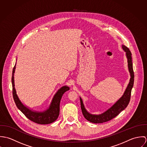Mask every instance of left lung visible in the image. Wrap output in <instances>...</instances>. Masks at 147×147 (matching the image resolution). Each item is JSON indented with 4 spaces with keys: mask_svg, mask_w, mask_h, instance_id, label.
Wrapping results in <instances>:
<instances>
[{
    "mask_svg": "<svg viewBox=\"0 0 147 147\" xmlns=\"http://www.w3.org/2000/svg\"><path fill=\"white\" fill-rule=\"evenodd\" d=\"M122 49L126 52V57L128 63V68L129 72L130 74V79L129 83L128 84L122 96L114 105L111 106V107H110L103 113L98 115L89 113L85 108L83 101L82 98L80 97L81 109L83 114L87 121L92 123H101L110 121L111 119L117 116L122 110H125V109L129 104L131 97V90L132 89L134 82V73L133 71V65L131 57L132 54L128 48L126 46L122 45Z\"/></svg>",
    "mask_w": 147,
    "mask_h": 147,
    "instance_id": "left-lung-1",
    "label": "left lung"
}]
</instances>
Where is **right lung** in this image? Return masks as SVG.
<instances>
[{
	"label": "right lung",
	"mask_w": 147,
	"mask_h": 147,
	"mask_svg": "<svg viewBox=\"0 0 147 147\" xmlns=\"http://www.w3.org/2000/svg\"><path fill=\"white\" fill-rule=\"evenodd\" d=\"M16 63L13 67L12 76V93L13 97L18 108L30 121L41 125L50 124L55 121L59 115L60 111V102L63 94L69 89V86L67 85L61 87L54 96L49 107L43 111H37L30 109L26 106L24 105L19 99L15 88L14 74L15 72Z\"/></svg>",
	"instance_id": "obj_1"
}]
</instances>
